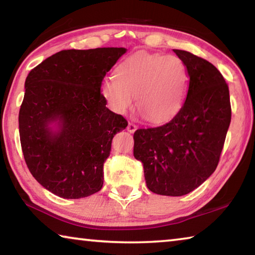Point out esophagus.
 <instances>
[{
    "instance_id": "1",
    "label": "esophagus",
    "mask_w": 255,
    "mask_h": 255,
    "mask_svg": "<svg viewBox=\"0 0 255 255\" xmlns=\"http://www.w3.org/2000/svg\"><path fill=\"white\" fill-rule=\"evenodd\" d=\"M137 129V126L136 125H133L132 123H129L128 124V126H127V130L129 131V132H133Z\"/></svg>"
}]
</instances>
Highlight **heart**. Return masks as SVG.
Returning a JSON list of instances; mask_svg holds the SVG:
<instances>
[{"label": "heart", "mask_w": 255, "mask_h": 255, "mask_svg": "<svg viewBox=\"0 0 255 255\" xmlns=\"http://www.w3.org/2000/svg\"><path fill=\"white\" fill-rule=\"evenodd\" d=\"M188 84L187 66L179 57L138 51L122 62L116 76L102 82L101 93L120 115L131 109L136 96L146 119L164 123L182 108Z\"/></svg>", "instance_id": "heart-1"}]
</instances>
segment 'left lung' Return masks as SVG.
I'll return each mask as SVG.
<instances>
[{
	"mask_svg": "<svg viewBox=\"0 0 255 255\" xmlns=\"http://www.w3.org/2000/svg\"><path fill=\"white\" fill-rule=\"evenodd\" d=\"M185 64L189 88L169 123L133 133V156L146 185L162 196H184L214 173L231 124L228 85L217 68L189 51L173 49Z\"/></svg>",
	"mask_w": 255,
	"mask_h": 255,
	"instance_id": "8db88e82",
	"label": "left lung"
}]
</instances>
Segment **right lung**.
Instances as JSON below:
<instances>
[{"label": "right lung", "instance_id": "right-lung-1", "mask_svg": "<svg viewBox=\"0 0 255 255\" xmlns=\"http://www.w3.org/2000/svg\"><path fill=\"white\" fill-rule=\"evenodd\" d=\"M126 50H62L25 79L19 112L24 161L33 178L56 196L80 199L102 188L112 138L128 123L106 107L101 84Z\"/></svg>", "mask_w": 255, "mask_h": 255}]
</instances>
